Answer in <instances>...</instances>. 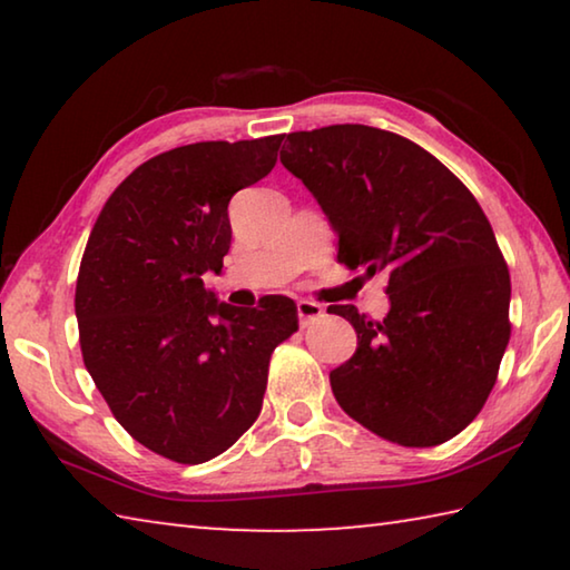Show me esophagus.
<instances>
[{
	"mask_svg": "<svg viewBox=\"0 0 570 570\" xmlns=\"http://www.w3.org/2000/svg\"><path fill=\"white\" fill-rule=\"evenodd\" d=\"M296 314H298V324L306 326L308 322L320 320V316L324 314V308H322V304L308 302V298H298V302H296Z\"/></svg>",
	"mask_w": 570,
	"mask_h": 570,
	"instance_id": "34e87169",
	"label": "esophagus"
}]
</instances>
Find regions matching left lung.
<instances>
[{"label": "left lung", "mask_w": 570, "mask_h": 570, "mask_svg": "<svg viewBox=\"0 0 570 570\" xmlns=\"http://www.w3.org/2000/svg\"><path fill=\"white\" fill-rule=\"evenodd\" d=\"M284 168L340 236V258L390 276V312L330 372L340 407L374 435L432 448L478 417L510 340V274L490 220L442 163L397 132L330 125L288 132Z\"/></svg>", "instance_id": "obj_1"}]
</instances>
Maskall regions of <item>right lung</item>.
I'll use <instances>...</instances> for the list:
<instances>
[{
	"label": "right lung",
	"instance_id": "1",
	"mask_svg": "<svg viewBox=\"0 0 570 570\" xmlns=\"http://www.w3.org/2000/svg\"><path fill=\"white\" fill-rule=\"evenodd\" d=\"M284 135L180 146L135 168L102 206L77 274L82 360L130 435L198 465L262 412L268 360L296 304L238 308L204 286L230 246L228 200L272 173Z\"/></svg>",
	"mask_w": 570,
	"mask_h": 570
}]
</instances>
